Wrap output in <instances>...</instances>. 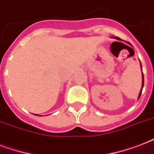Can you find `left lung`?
<instances>
[{
    "mask_svg": "<svg viewBox=\"0 0 154 154\" xmlns=\"http://www.w3.org/2000/svg\"><path fill=\"white\" fill-rule=\"evenodd\" d=\"M115 38H117V39L120 40L119 37H115ZM134 50V49H133ZM142 71V70H141ZM143 86H144V76H143V73H142V85H141V91H140V94H139V97H141V91H142V89H143Z\"/></svg>",
    "mask_w": 154,
    "mask_h": 154,
    "instance_id": "8db88e82",
    "label": "left lung"
}]
</instances>
